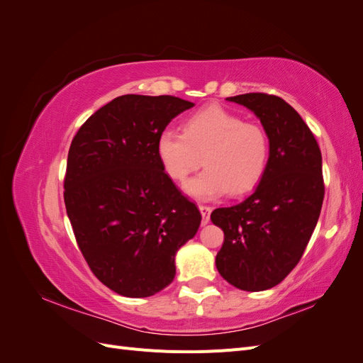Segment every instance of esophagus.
I'll use <instances>...</instances> for the list:
<instances>
[{
  "mask_svg": "<svg viewBox=\"0 0 363 363\" xmlns=\"http://www.w3.org/2000/svg\"><path fill=\"white\" fill-rule=\"evenodd\" d=\"M200 212H201V216H203V221L201 224L206 225L208 223V219H211V212H212V207L211 206H204V204H200L199 206Z\"/></svg>",
  "mask_w": 363,
  "mask_h": 363,
  "instance_id": "esophagus-1",
  "label": "esophagus"
}]
</instances>
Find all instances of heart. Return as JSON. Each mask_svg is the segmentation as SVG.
<instances>
[{
  "label": "heart",
  "instance_id": "1",
  "mask_svg": "<svg viewBox=\"0 0 363 363\" xmlns=\"http://www.w3.org/2000/svg\"><path fill=\"white\" fill-rule=\"evenodd\" d=\"M163 171L175 182H184L199 168L204 171L188 182L186 191L195 199L211 200L228 192L242 195L260 182L269 157L267 130L244 123L221 106H208L192 113L183 133L164 128L156 142Z\"/></svg>",
  "mask_w": 363,
  "mask_h": 363
}]
</instances>
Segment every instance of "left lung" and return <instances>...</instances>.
Instances as JSON below:
<instances>
[{
	"instance_id": "obj_1",
	"label": "left lung",
	"mask_w": 363,
	"mask_h": 363,
	"mask_svg": "<svg viewBox=\"0 0 363 363\" xmlns=\"http://www.w3.org/2000/svg\"><path fill=\"white\" fill-rule=\"evenodd\" d=\"M227 100L260 119L269 157L247 200L212 212L224 232L215 263L235 288L259 292L283 281L309 244L324 200L323 157L311 128L280 96L252 92Z\"/></svg>"
}]
</instances>
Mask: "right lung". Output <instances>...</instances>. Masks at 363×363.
<instances>
[{
    "label": "right lung",
    "mask_w": 363,
    "mask_h": 363,
    "mask_svg": "<svg viewBox=\"0 0 363 363\" xmlns=\"http://www.w3.org/2000/svg\"><path fill=\"white\" fill-rule=\"evenodd\" d=\"M194 103L171 95H121L74 136L65 206L87 265L108 289L155 295L175 277V252L201 213L163 171L156 142Z\"/></svg>",
    "instance_id": "add662e5"
}]
</instances>
